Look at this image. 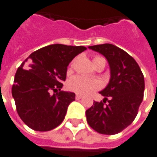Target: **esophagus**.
Wrapping results in <instances>:
<instances>
[{"instance_id":"esophagus-1","label":"esophagus","mask_w":157,"mask_h":157,"mask_svg":"<svg viewBox=\"0 0 157 157\" xmlns=\"http://www.w3.org/2000/svg\"><path fill=\"white\" fill-rule=\"evenodd\" d=\"M83 96H82V95H80V94H76V96H75V99L76 100H81V99H82Z\"/></svg>"}]
</instances>
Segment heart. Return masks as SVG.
I'll return each instance as SVG.
<instances>
[{"instance_id": "heart-1", "label": "heart", "mask_w": 157, "mask_h": 157, "mask_svg": "<svg viewBox=\"0 0 157 157\" xmlns=\"http://www.w3.org/2000/svg\"><path fill=\"white\" fill-rule=\"evenodd\" d=\"M103 57L101 56H95L94 58V63H95L97 61L100 60ZM74 61L71 63L73 65ZM102 87L101 82L97 79H91L82 76V75H75L70 79L68 82V87L70 91L82 95H87L90 94L94 91L100 89Z\"/></svg>"}]
</instances>
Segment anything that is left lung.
<instances>
[{"mask_svg": "<svg viewBox=\"0 0 157 157\" xmlns=\"http://www.w3.org/2000/svg\"><path fill=\"white\" fill-rule=\"evenodd\" d=\"M100 52L109 63L111 78L100 92L105 99L94 101L86 111L87 121L95 132L114 135L133 122L144 99V77L135 59L112 44L89 46Z\"/></svg>", "mask_w": 157, "mask_h": 157, "instance_id": "left-lung-1", "label": "left lung"}]
</instances>
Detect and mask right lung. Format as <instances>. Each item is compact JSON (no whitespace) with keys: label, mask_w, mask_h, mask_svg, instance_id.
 I'll return each mask as SVG.
<instances>
[{"label":"right lung","mask_w":157,"mask_h":157,"mask_svg":"<svg viewBox=\"0 0 157 157\" xmlns=\"http://www.w3.org/2000/svg\"><path fill=\"white\" fill-rule=\"evenodd\" d=\"M85 50L84 46L51 44L33 52L18 68L12 95L18 114L28 127L48 132L63 121L75 94L61 91L62 82L69 63Z\"/></svg>","instance_id":"add662e5"}]
</instances>
